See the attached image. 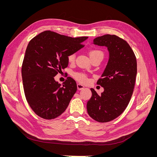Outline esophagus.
I'll return each mask as SVG.
<instances>
[{
  "mask_svg": "<svg viewBox=\"0 0 157 157\" xmlns=\"http://www.w3.org/2000/svg\"><path fill=\"white\" fill-rule=\"evenodd\" d=\"M77 88L78 90H81L84 88V86L81 84H77Z\"/></svg>",
  "mask_w": 157,
  "mask_h": 157,
  "instance_id": "obj_1",
  "label": "esophagus"
}]
</instances>
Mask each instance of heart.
<instances>
[{
    "label": "heart",
    "instance_id": "heart-1",
    "mask_svg": "<svg viewBox=\"0 0 157 157\" xmlns=\"http://www.w3.org/2000/svg\"><path fill=\"white\" fill-rule=\"evenodd\" d=\"M89 55L90 57L91 58V57L93 56H101L102 57H103V53L99 50L98 49H92L89 52ZM75 57H76V54L75 53L73 54H71L70 55L68 56V61L69 62H73L75 59ZM75 78H77L78 81L81 82H86L87 80H88V78L86 77V75H84L83 73H77L75 75Z\"/></svg>",
    "mask_w": 157,
    "mask_h": 157
}]
</instances>
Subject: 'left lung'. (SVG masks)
Segmentation results:
<instances>
[{"instance_id": "obj_1", "label": "left lung", "mask_w": 157, "mask_h": 157, "mask_svg": "<svg viewBox=\"0 0 157 157\" xmlns=\"http://www.w3.org/2000/svg\"><path fill=\"white\" fill-rule=\"evenodd\" d=\"M94 44L106 46L109 52L107 65L97 84L103 87L100 96L91 88L87 102L89 116L99 122L115 119L129 103L137 75L136 56L128 42L115 35H105L94 40Z\"/></svg>"}]
</instances>
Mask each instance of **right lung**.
Listing matches in <instances>:
<instances>
[{
  "label": "right lung",
  "instance_id": "right-lung-1",
  "mask_svg": "<svg viewBox=\"0 0 157 157\" xmlns=\"http://www.w3.org/2000/svg\"><path fill=\"white\" fill-rule=\"evenodd\" d=\"M88 36L72 38L45 31L27 45L21 67L23 89L27 101L36 115L47 120L61 115L77 92L71 77L63 86L54 77L68 66V56L81 49Z\"/></svg>",
  "mask_w": 157,
  "mask_h": 157
}]
</instances>
